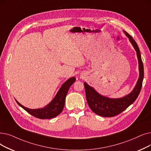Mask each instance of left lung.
<instances>
[{
    "instance_id": "left-lung-1",
    "label": "left lung",
    "mask_w": 151,
    "mask_h": 151,
    "mask_svg": "<svg viewBox=\"0 0 151 151\" xmlns=\"http://www.w3.org/2000/svg\"><path fill=\"white\" fill-rule=\"evenodd\" d=\"M124 32L129 37L130 42H132L136 51L139 62V77L133 91L128 95L120 99H109L98 94L87 83H84L86 100L90 109L97 115L104 117H112L122 113L136 101L142 88L144 78V67L140 50L133 37L125 31H124Z\"/></svg>"
}]
</instances>
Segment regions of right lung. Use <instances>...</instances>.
I'll return each mask as SVG.
<instances>
[{
	"mask_svg": "<svg viewBox=\"0 0 151 151\" xmlns=\"http://www.w3.org/2000/svg\"><path fill=\"white\" fill-rule=\"evenodd\" d=\"M76 80L75 77L70 78L69 80L65 81L63 84L59 91H58L57 95L52 102L48 104L44 108L38 109H30L23 106L22 104H19L17 101L16 102L19 106L22 107L27 112L30 114L31 115L40 119H50L52 118L55 117L59 115L63 109L65 97H66L68 91Z\"/></svg>",
	"mask_w": 151,
	"mask_h": 151,
	"instance_id": "right-lung-1",
	"label": "right lung"
}]
</instances>
